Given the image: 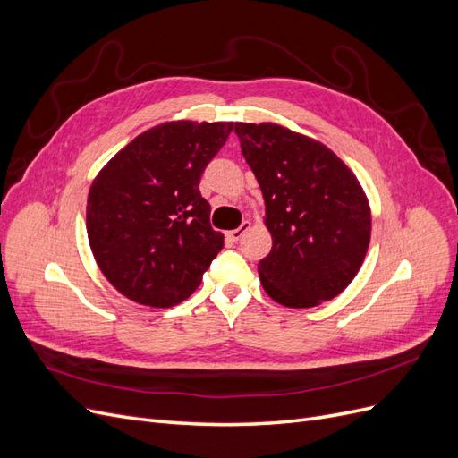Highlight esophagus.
I'll return each instance as SVG.
<instances>
[{
	"mask_svg": "<svg viewBox=\"0 0 458 458\" xmlns=\"http://www.w3.org/2000/svg\"><path fill=\"white\" fill-rule=\"evenodd\" d=\"M252 227V224H250V221H242V225L239 227V229H233V231H227L225 233V237L231 241V242H237V241H241V237H242V234L248 231V229H250Z\"/></svg>",
	"mask_w": 458,
	"mask_h": 458,
	"instance_id": "34e87169",
	"label": "esophagus"
}]
</instances>
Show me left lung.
I'll use <instances>...</instances> for the list:
<instances>
[{
	"instance_id": "8db88e82",
	"label": "left lung",
	"mask_w": 458,
	"mask_h": 458,
	"mask_svg": "<svg viewBox=\"0 0 458 458\" xmlns=\"http://www.w3.org/2000/svg\"><path fill=\"white\" fill-rule=\"evenodd\" d=\"M266 200L273 246L258 263L266 293L315 308L344 293L370 242V206L355 174L327 145L273 122L234 123Z\"/></svg>"
}]
</instances>
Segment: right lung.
<instances>
[{"mask_svg":"<svg viewBox=\"0 0 458 458\" xmlns=\"http://www.w3.org/2000/svg\"><path fill=\"white\" fill-rule=\"evenodd\" d=\"M233 122L172 120L135 137L89 187L86 229L106 281L131 301L172 308L199 288L224 248L200 175Z\"/></svg>","mask_w":458,"mask_h":458,"instance_id":"add662e5","label":"right lung"}]
</instances>
